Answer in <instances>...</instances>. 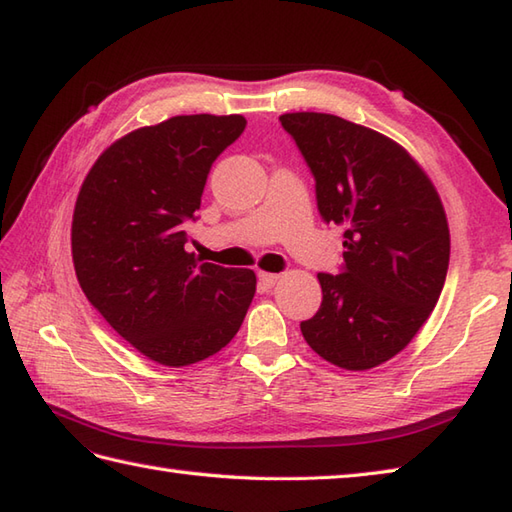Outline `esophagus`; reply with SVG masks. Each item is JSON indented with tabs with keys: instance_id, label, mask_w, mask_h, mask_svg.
<instances>
[{
	"instance_id": "34e87169",
	"label": "esophagus",
	"mask_w": 512,
	"mask_h": 512,
	"mask_svg": "<svg viewBox=\"0 0 512 512\" xmlns=\"http://www.w3.org/2000/svg\"><path fill=\"white\" fill-rule=\"evenodd\" d=\"M257 279L261 288H272V285L279 281V275H272V272H259Z\"/></svg>"
}]
</instances>
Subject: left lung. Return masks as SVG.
I'll return each mask as SVG.
<instances>
[{"instance_id": "8db88e82", "label": "left lung", "mask_w": 512, "mask_h": 512, "mask_svg": "<svg viewBox=\"0 0 512 512\" xmlns=\"http://www.w3.org/2000/svg\"><path fill=\"white\" fill-rule=\"evenodd\" d=\"M279 122L314 174L320 218L344 227L342 272H318L323 303L303 338L323 360L366 371L406 349L441 296L443 202L421 165L371 128L327 113Z\"/></svg>"}]
</instances>
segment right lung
<instances>
[{
  "label": "right lung",
  "mask_w": 512,
  "mask_h": 512,
  "mask_svg": "<svg viewBox=\"0 0 512 512\" xmlns=\"http://www.w3.org/2000/svg\"><path fill=\"white\" fill-rule=\"evenodd\" d=\"M242 115H176L117 139L93 163L74 209L71 255L82 292L117 334L163 366L209 358L233 340L255 272L185 251L213 161Z\"/></svg>",
  "instance_id": "add662e5"
}]
</instances>
